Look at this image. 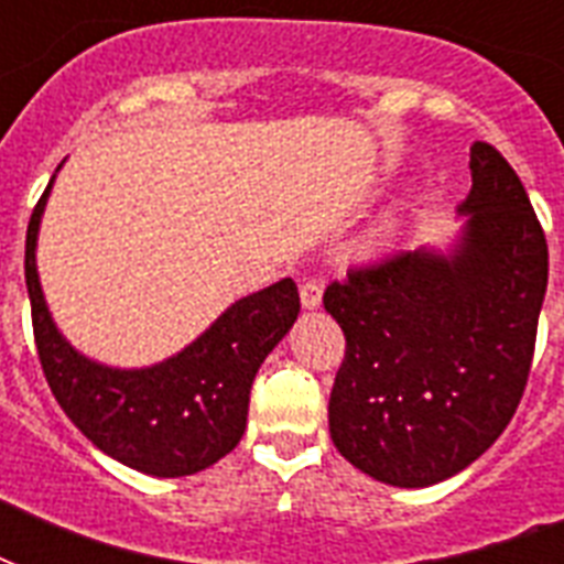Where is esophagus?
I'll list each match as a JSON object with an SVG mask.
<instances>
[{
    "label": "esophagus",
    "mask_w": 564,
    "mask_h": 564,
    "mask_svg": "<svg viewBox=\"0 0 564 564\" xmlns=\"http://www.w3.org/2000/svg\"><path fill=\"white\" fill-rule=\"evenodd\" d=\"M301 304L307 310H316L322 304V283L318 281H304L301 283Z\"/></svg>",
    "instance_id": "esophagus-1"
}]
</instances>
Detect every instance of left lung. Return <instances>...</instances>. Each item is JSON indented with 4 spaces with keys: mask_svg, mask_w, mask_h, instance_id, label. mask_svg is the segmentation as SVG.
Returning <instances> with one entry per match:
<instances>
[{
    "mask_svg": "<svg viewBox=\"0 0 564 564\" xmlns=\"http://www.w3.org/2000/svg\"><path fill=\"white\" fill-rule=\"evenodd\" d=\"M471 181L454 254L394 251L325 290L345 334L330 438L354 468L401 489L486 454L533 366L547 290L542 221L495 145H471Z\"/></svg>",
    "mask_w": 564,
    "mask_h": 564,
    "instance_id": "obj_1",
    "label": "left lung"
}]
</instances>
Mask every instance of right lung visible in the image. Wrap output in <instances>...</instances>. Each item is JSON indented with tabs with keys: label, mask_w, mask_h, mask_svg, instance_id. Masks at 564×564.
I'll use <instances>...</instances> for the list:
<instances>
[{
	"label": "right lung",
	"mask_w": 564,
	"mask_h": 564,
	"mask_svg": "<svg viewBox=\"0 0 564 564\" xmlns=\"http://www.w3.org/2000/svg\"><path fill=\"white\" fill-rule=\"evenodd\" d=\"M48 187L25 230V286L34 345L55 401L93 445L128 468L154 477L210 468L246 433L251 383L299 318V286L283 278L239 299L189 348L152 369L119 371L90 362L57 334L40 292L34 246Z\"/></svg>",
	"instance_id": "right-lung-1"
}]
</instances>
